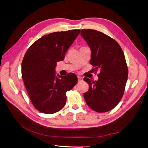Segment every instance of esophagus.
Masks as SVG:
<instances>
[{"label":"esophagus","mask_w":148,"mask_h":148,"mask_svg":"<svg viewBox=\"0 0 148 148\" xmlns=\"http://www.w3.org/2000/svg\"><path fill=\"white\" fill-rule=\"evenodd\" d=\"M77 77H78V82H81L83 80V77H82L77 76Z\"/></svg>","instance_id":"obj_1"}]
</instances>
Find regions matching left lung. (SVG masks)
Instances as JSON below:
<instances>
[{
	"mask_svg": "<svg viewBox=\"0 0 148 148\" xmlns=\"http://www.w3.org/2000/svg\"><path fill=\"white\" fill-rule=\"evenodd\" d=\"M81 36L91 51L90 63L99 71V79L91 82L84 94L87 105L97 112L111 111L121 100L127 79L128 69L119 44L106 34L94 29H82Z\"/></svg>",
	"mask_w": 148,
	"mask_h": 148,
	"instance_id": "1",
	"label": "left lung"
}]
</instances>
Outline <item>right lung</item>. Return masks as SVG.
Segmentation results:
<instances>
[{"label":"right lung","mask_w":148,"mask_h":148,"mask_svg":"<svg viewBox=\"0 0 148 148\" xmlns=\"http://www.w3.org/2000/svg\"><path fill=\"white\" fill-rule=\"evenodd\" d=\"M80 29L55 32L42 36L31 45L22 63V77L36 110L54 114L66 104V92L77 82L74 73L56 74L57 62L63 60L66 51Z\"/></svg>","instance_id":"obj_1"}]
</instances>
